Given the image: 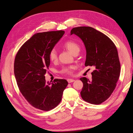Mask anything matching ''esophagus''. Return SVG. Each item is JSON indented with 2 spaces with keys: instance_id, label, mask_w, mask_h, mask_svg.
<instances>
[{
  "instance_id": "1",
  "label": "esophagus",
  "mask_w": 133,
  "mask_h": 133,
  "mask_svg": "<svg viewBox=\"0 0 133 133\" xmlns=\"http://www.w3.org/2000/svg\"><path fill=\"white\" fill-rule=\"evenodd\" d=\"M67 81H68V82L69 83H71L72 82H74L75 81V80H74L73 79H68L67 80Z\"/></svg>"
}]
</instances>
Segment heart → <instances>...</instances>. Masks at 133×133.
<instances>
[{
	"mask_svg": "<svg viewBox=\"0 0 133 133\" xmlns=\"http://www.w3.org/2000/svg\"><path fill=\"white\" fill-rule=\"evenodd\" d=\"M63 46L68 50H69L73 55L78 53L80 51V46L79 44L73 41H68L65 42L63 44ZM48 57L51 62L54 63L57 62L58 60L57 51L54 48L51 49L49 51ZM74 68V66L72 65L64 66L60 70V73L63 74L71 75L73 74V69Z\"/></svg>",
	"mask_w": 133,
	"mask_h": 133,
	"instance_id": "heart-1",
	"label": "heart"
}]
</instances>
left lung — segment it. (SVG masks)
<instances>
[{
	"mask_svg": "<svg viewBox=\"0 0 133 133\" xmlns=\"http://www.w3.org/2000/svg\"><path fill=\"white\" fill-rule=\"evenodd\" d=\"M84 42L87 50L85 65L93 66L91 80L83 77L80 92L82 99L95 105L110 97L116 86L120 73V63L114 43L103 33L90 26H79L71 30Z\"/></svg>",
	"mask_w": 133,
	"mask_h": 133,
	"instance_id": "obj_1",
	"label": "left lung"
}]
</instances>
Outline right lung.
<instances>
[{
	"instance_id": "add662e5",
	"label": "right lung",
	"mask_w": 133,
	"mask_h": 133,
	"mask_svg": "<svg viewBox=\"0 0 133 133\" xmlns=\"http://www.w3.org/2000/svg\"><path fill=\"white\" fill-rule=\"evenodd\" d=\"M64 31L38 33L23 44L16 54L14 71L19 89L31 106L43 111L55 108L62 100L68 83L55 79L46 83L45 74L50 65L49 53Z\"/></svg>"
}]
</instances>
